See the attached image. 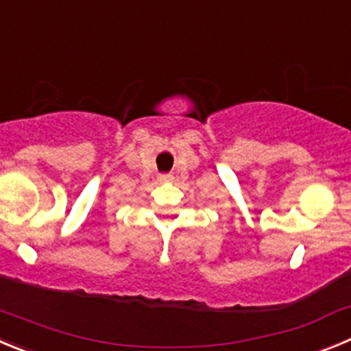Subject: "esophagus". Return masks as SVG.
I'll use <instances>...</instances> for the list:
<instances>
[{"label": "esophagus", "instance_id": "1", "mask_svg": "<svg viewBox=\"0 0 351 351\" xmlns=\"http://www.w3.org/2000/svg\"><path fill=\"white\" fill-rule=\"evenodd\" d=\"M157 180H159L160 183H166V182H171L173 176L171 175H159L157 176Z\"/></svg>", "mask_w": 351, "mask_h": 351}]
</instances>
